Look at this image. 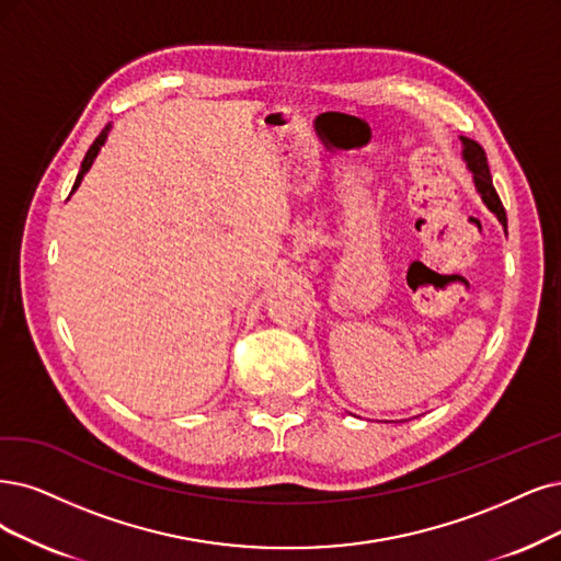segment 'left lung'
I'll return each instance as SVG.
<instances>
[{
	"instance_id": "left-lung-1",
	"label": "left lung",
	"mask_w": 561,
	"mask_h": 561,
	"mask_svg": "<svg viewBox=\"0 0 561 561\" xmlns=\"http://www.w3.org/2000/svg\"><path fill=\"white\" fill-rule=\"evenodd\" d=\"M462 145H465L467 165H469V171L473 173L476 190H479L483 203L496 215V219H500L506 226V210H504L500 194H496L494 184H492V175H490V165H488L485 150L481 148L479 142L471 140V138H462Z\"/></svg>"
}]
</instances>
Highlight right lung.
<instances>
[{
    "instance_id": "obj_1",
    "label": "right lung",
    "mask_w": 561,
    "mask_h": 561,
    "mask_svg": "<svg viewBox=\"0 0 561 561\" xmlns=\"http://www.w3.org/2000/svg\"><path fill=\"white\" fill-rule=\"evenodd\" d=\"M108 129H111V124H106V127H103V131L96 136V140L90 145V150H88V154H85V159H82V165H80V173H78V178H76V182H73V190L76 186L80 184V180H82V175H85L88 171H90V165H92V161H94V157L99 154V148L103 145V140H106V136H108ZM71 190V192H73Z\"/></svg>"
}]
</instances>
